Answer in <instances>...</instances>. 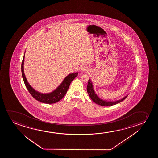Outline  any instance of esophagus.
I'll use <instances>...</instances> for the list:
<instances>
[{
	"mask_svg": "<svg viewBox=\"0 0 158 158\" xmlns=\"http://www.w3.org/2000/svg\"><path fill=\"white\" fill-rule=\"evenodd\" d=\"M81 71H86L88 70V69H87V67L86 66H82L81 67Z\"/></svg>",
	"mask_w": 158,
	"mask_h": 158,
	"instance_id": "esophagus-1",
	"label": "esophagus"
}]
</instances>
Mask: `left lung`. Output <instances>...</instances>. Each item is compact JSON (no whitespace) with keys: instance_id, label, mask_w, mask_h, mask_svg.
<instances>
[{"instance_id":"left-lung-1","label":"left lung","mask_w":158,"mask_h":158,"mask_svg":"<svg viewBox=\"0 0 158 158\" xmlns=\"http://www.w3.org/2000/svg\"><path fill=\"white\" fill-rule=\"evenodd\" d=\"M87 93H89V97L91 98V99L93 100V102H94L96 104H98L102 106H110L115 105V104H118L119 102H123V100L125 99L127 97V96H126L125 97L123 98L122 99L113 102H107L100 99L93 90V85L89 79V82H88L87 87Z\"/></svg>"}]
</instances>
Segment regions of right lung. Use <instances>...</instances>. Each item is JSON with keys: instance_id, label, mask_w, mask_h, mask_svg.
Listing matches in <instances>:
<instances>
[{"instance_id": "add662e5", "label": "right lung", "mask_w": 158, "mask_h": 158, "mask_svg": "<svg viewBox=\"0 0 158 158\" xmlns=\"http://www.w3.org/2000/svg\"><path fill=\"white\" fill-rule=\"evenodd\" d=\"M24 57L22 60V77L23 78L25 85L28 92L35 99L43 103L54 104L60 100L66 94L72 81L78 76V72L70 74L65 78V79L61 84L60 85L55 91L52 92V93L48 94H42L35 91V89L29 85L26 80V77L24 73Z\"/></svg>"}]
</instances>
